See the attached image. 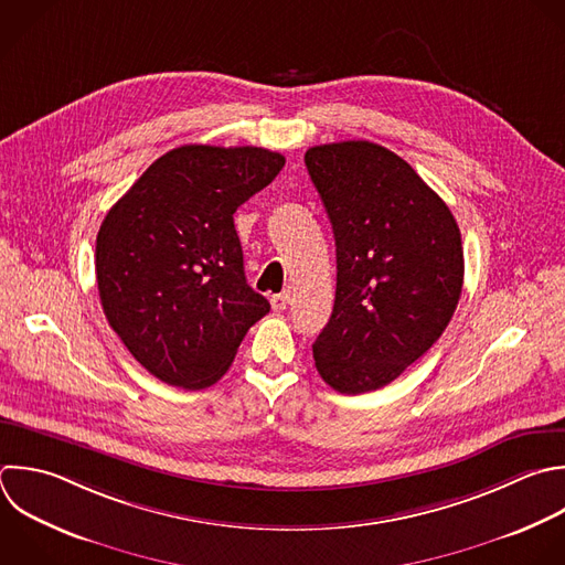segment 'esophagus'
<instances>
[{
    "instance_id": "esophagus-1",
    "label": "esophagus",
    "mask_w": 565,
    "mask_h": 565,
    "mask_svg": "<svg viewBox=\"0 0 565 565\" xmlns=\"http://www.w3.org/2000/svg\"><path fill=\"white\" fill-rule=\"evenodd\" d=\"M289 300H291V291H289V289H285V291L271 296V307H274V311H285L287 305H289Z\"/></svg>"
}]
</instances>
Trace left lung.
<instances>
[{"label":"left lung","instance_id":"obj_1","mask_svg":"<svg viewBox=\"0 0 565 565\" xmlns=\"http://www.w3.org/2000/svg\"><path fill=\"white\" fill-rule=\"evenodd\" d=\"M309 177L335 236L338 285L313 344L320 377L360 395L393 382L450 322L463 249L448 205L395 152L371 141L309 148Z\"/></svg>","mask_w":565,"mask_h":565}]
</instances>
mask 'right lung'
I'll return each mask as SVG.
<instances>
[{
	"label": "right lung",
	"mask_w": 565,
	"mask_h": 565,
	"mask_svg": "<svg viewBox=\"0 0 565 565\" xmlns=\"http://www.w3.org/2000/svg\"><path fill=\"white\" fill-rule=\"evenodd\" d=\"M282 166V154L254 146H181L106 214L95 252L102 307L161 382L212 386L269 313L267 298L247 285L234 212Z\"/></svg>",
	"instance_id": "add662e5"
}]
</instances>
